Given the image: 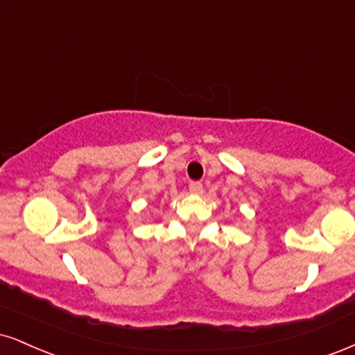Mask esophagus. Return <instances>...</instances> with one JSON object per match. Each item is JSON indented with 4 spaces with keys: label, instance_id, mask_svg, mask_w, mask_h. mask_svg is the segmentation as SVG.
Wrapping results in <instances>:
<instances>
[{
    "label": "esophagus",
    "instance_id": "obj_1",
    "mask_svg": "<svg viewBox=\"0 0 355 355\" xmlns=\"http://www.w3.org/2000/svg\"><path fill=\"white\" fill-rule=\"evenodd\" d=\"M189 191L192 192V194H202V182L199 181H192L189 182Z\"/></svg>",
    "mask_w": 355,
    "mask_h": 355
}]
</instances>
